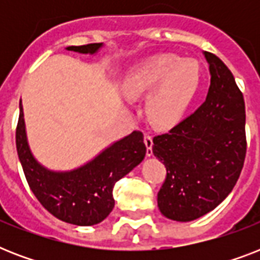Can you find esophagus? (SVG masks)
I'll return each mask as SVG.
<instances>
[{
	"label": "esophagus",
	"instance_id": "esophagus-1",
	"mask_svg": "<svg viewBox=\"0 0 260 260\" xmlns=\"http://www.w3.org/2000/svg\"><path fill=\"white\" fill-rule=\"evenodd\" d=\"M144 144L147 147V156H151L152 155V136L150 134L144 135Z\"/></svg>",
	"mask_w": 260,
	"mask_h": 260
}]
</instances>
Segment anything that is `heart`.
I'll return each mask as SVG.
<instances>
[{"instance_id":"b5f03b06","label":"heart","mask_w":260,"mask_h":260,"mask_svg":"<svg viewBox=\"0 0 260 260\" xmlns=\"http://www.w3.org/2000/svg\"><path fill=\"white\" fill-rule=\"evenodd\" d=\"M201 70L196 60L159 54L143 60L124 77L121 89L131 100L148 94L146 112L154 124H177L197 94Z\"/></svg>"}]
</instances>
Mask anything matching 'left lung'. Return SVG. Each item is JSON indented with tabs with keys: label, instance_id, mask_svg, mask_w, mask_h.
Here are the masks:
<instances>
[{
	"label": "left lung",
	"instance_id": "1",
	"mask_svg": "<svg viewBox=\"0 0 260 260\" xmlns=\"http://www.w3.org/2000/svg\"><path fill=\"white\" fill-rule=\"evenodd\" d=\"M208 95L194 113L154 138L152 152L166 167L158 193L163 216L191 221L232 191L246 159V106L231 70L212 52Z\"/></svg>",
	"mask_w": 260,
	"mask_h": 260
}]
</instances>
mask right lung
<instances>
[{
    "mask_svg": "<svg viewBox=\"0 0 260 260\" xmlns=\"http://www.w3.org/2000/svg\"><path fill=\"white\" fill-rule=\"evenodd\" d=\"M102 43L67 47L79 54H95ZM16 147L26 182L39 202L55 217L74 225H94L105 220L114 208V183L134 170L146 156L143 134L134 131L113 143L91 162L71 171H51L30 152L25 135L24 113L16 128Z\"/></svg>",
    "mask_w": 260,
    "mask_h": 260,
    "instance_id": "obj_1",
    "label": "right lung"
}]
</instances>
